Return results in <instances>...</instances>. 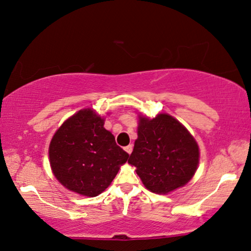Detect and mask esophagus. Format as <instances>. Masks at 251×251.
<instances>
[{"instance_id": "1", "label": "esophagus", "mask_w": 251, "mask_h": 251, "mask_svg": "<svg viewBox=\"0 0 251 251\" xmlns=\"http://www.w3.org/2000/svg\"><path fill=\"white\" fill-rule=\"evenodd\" d=\"M125 150H126V153H128V154H131V152H132V150H133V147L130 144V146L125 148Z\"/></svg>"}]
</instances>
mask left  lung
I'll return each mask as SVG.
<instances>
[{"mask_svg":"<svg viewBox=\"0 0 251 251\" xmlns=\"http://www.w3.org/2000/svg\"><path fill=\"white\" fill-rule=\"evenodd\" d=\"M128 162L137 168L149 191L168 194L194 176L200 149L185 126L170 114L139 116L138 139Z\"/></svg>","mask_w":251,"mask_h":251,"instance_id":"1","label":"left lung"}]
</instances>
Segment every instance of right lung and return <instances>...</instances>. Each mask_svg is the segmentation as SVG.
<instances>
[{"mask_svg": "<svg viewBox=\"0 0 251 251\" xmlns=\"http://www.w3.org/2000/svg\"><path fill=\"white\" fill-rule=\"evenodd\" d=\"M104 119L92 109L79 110L56 131L50 144V163L61 185L95 197L107 188L129 154L103 128Z\"/></svg>", "mask_w": 251, "mask_h": 251, "instance_id": "right-lung-1", "label": "right lung"}]
</instances>
